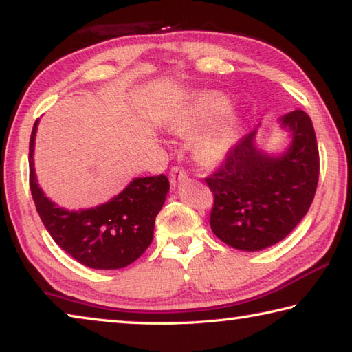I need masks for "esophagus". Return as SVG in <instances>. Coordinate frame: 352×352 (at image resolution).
Wrapping results in <instances>:
<instances>
[{
	"instance_id": "1",
	"label": "esophagus",
	"mask_w": 352,
	"mask_h": 352,
	"mask_svg": "<svg viewBox=\"0 0 352 352\" xmlns=\"http://www.w3.org/2000/svg\"><path fill=\"white\" fill-rule=\"evenodd\" d=\"M169 180H170V184L172 186H177L178 183H180L182 180H186L188 178V175H186V172H184L183 169H180V168H172L170 169V174H169Z\"/></svg>"
}]
</instances>
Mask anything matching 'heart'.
<instances>
[{
  "label": "heart",
  "instance_id": "b5f03b06",
  "mask_svg": "<svg viewBox=\"0 0 352 352\" xmlns=\"http://www.w3.org/2000/svg\"><path fill=\"white\" fill-rule=\"evenodd\" d=\"M164 129L169 133L190 138L192 153L205 168H216L226 162L241 136V113L230 107L226 94L216 90H200L183 100L166 118Z\"/></svg>",
  "mask_w": 352,
  "mask_h": 352
}]
</instances>
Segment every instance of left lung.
<instances>
[{
  "label": "left lung",
  "mask_w": 352,
  "mask_h": 352,
  "mask_svg": "<svg viewBox=\"0 0 352 352\" xmlns=\"http://www.w3.org/2000/svg\"><path fill=\"white\" fill-rule=\"evenodd\" d=\"M279 124L292 136L285 152L262 151L256 144L258 130H253L205 178L214 194L212 233L243 252H259L289 236L317 190L320 157L311 118L295 110L279 118Z\"/></svg>",
  "instance_id": "1"
}]
</instances>
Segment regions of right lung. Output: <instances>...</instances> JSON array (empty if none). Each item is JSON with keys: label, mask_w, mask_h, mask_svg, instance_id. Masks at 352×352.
<instances>
[{"label": "right lung", "mask_w": 352, "mask_h": 352, "mask_svg": "<svg viewBox=\"0 0 352 352\" xmlns=\"http://www.w3.org/2000/svg\"><path fill=\"white\" fill-rule=\"evenodd\" d=\"M37 126L38 119L29 142V184L47 233L65 253L90 269L115 270L132 264L152 243L155 217L169 192L168 177L135 178L107 204L79 211L65 210L46 197L35 177Z\"/></svg>", "instance_id": "1"}]
</instances>
